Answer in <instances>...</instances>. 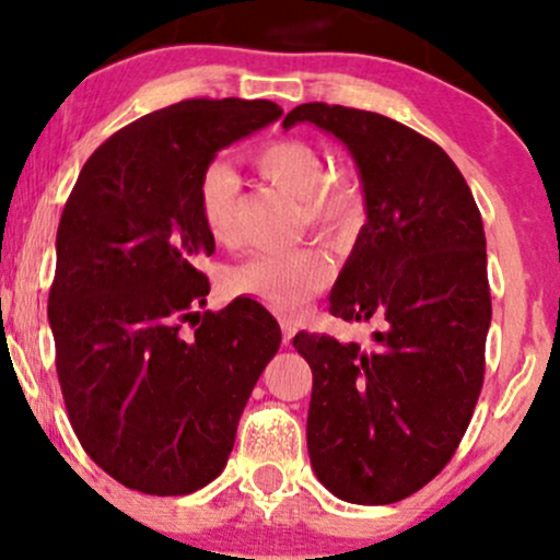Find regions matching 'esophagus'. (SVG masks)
<instances>
[{
	"instance_id": "1",
	"label": "esophagus",
	"mask_w": 560,
	"mask_h": 560,
	"mask_svg": "<svg viewBox=\"0 0 560 560\" xmlns=\"http://www.w3.org/2000/svg\"><path fill=\"white\" fill-rule=\"evenodd\" d=\"M293 335H295V327L291 322H282V346H291Z\"/></svg>"
}]
</instances>
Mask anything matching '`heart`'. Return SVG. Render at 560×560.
<instances>
[{
  "mask_svg": "<svg viewBox=\"0 0 560 560\" xmlns=\"http://www.w3.org/2000/svg\"><path fill=\"white\" fill-rule=\"evenodd\" d=\"M252 164L265 180L304 203L306 220L319 233L338 238L357 222V188L343 177L330 180V162L312 143L299 138L269 141L254 151ZM235 194L238 177L228 162L217 160L203 167L199 177V212L203 228L217 243H225L233 235ZM330 261L317 248L254 254L228 275V291L248 295L280 314H295L304 308L308 295L319 293L330 282Z\"/></svg>",
  "mask_w": 560,
  "mask_h": 560,
  "instance_id": "heart-1",
  "label": "heart"
}]
</instances>
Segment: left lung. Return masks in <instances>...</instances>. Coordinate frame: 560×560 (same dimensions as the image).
I'll list each match as a JSON object with an SVG mask.
<instances>
[{
    "label": "left lung",
    "instance_id": "1",
    "mask_svg": "<svg viewBox=\"0 0 560 560\" xmlns=\"http://www.w3.org/2000/svg\"><path fill=\"white\" fill-rule=\"evenodd\" d=\"M359 170L366 222L330 291L346 322H380L372 348L299 332L314 374L306 445L340 501L385 505L440 475L485 377L490 330L482 217L464 175L430 138L377 112L301 104Z\"/></svg>",
    "mask_w": 560,
    "mask_h": 560
}]
</instances>
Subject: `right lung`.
I'll return each instance as SVG.
<instances>
[{"instance_id": "add662e5", "label": "right lung", "mask_w": 560, "mask_h": 560, "mask_svg": "<svg viewBox=\"0 0 560 560\" xmlns=\"http://www.w3.org/2000/svg\"><path fill=\"white\" fill-rule=\"evenodd\" d=\"M267 98H188L117 130L83 164L57 228L49 327L78 440L125 488L188 495L225 469L256 380L280 348L265 306L207 304L214 238L199 177L267 128ZM199 316L190 339L179 322Z\"/></svg>"}]
</instances>
